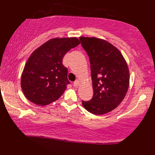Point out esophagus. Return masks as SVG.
I'll list each match as a JSON object with an SVG mask.
<instances>
[{
	"instance_id": "obj_1",
	"label": "esophagus",
	"mask_w": 155,
	"mask_h": 155,
	"mask_svg": "<svg viewBox=\"0 0 155 155\" xmlns=\"http://www.w3.org/2000/svg\"><path fill=\"white\" fill-rule=\"evenodd\" d=\"M73 86H75V87H77V86H78L80 85V81L78 80H75L74 82H73Z\"/></svg>"
}]
</instances>
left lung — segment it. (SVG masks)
<instances>
[{"instance_id": "obj_1", "label": "left lung", "mask_w": 155, "mask_h": 155, "mask_svg": "<svg viewBox=\"0 0 155 155\" xmlns=\"http://www.w3.org/2000/svg\"><path fill=\"white\" fill-rule=\"evenodd\" d=\"M81 45L89 57L93 96L82 101L91 114L103 115L123 101L128 91L129 71L120 51L109 42L95 37H80Z\"/></svg>"}]
</instances>
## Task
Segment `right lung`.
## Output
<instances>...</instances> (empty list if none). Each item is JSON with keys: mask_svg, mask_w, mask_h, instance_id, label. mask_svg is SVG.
<instances>
[{"mask_svg": "<svg viewBox=\"0 0 155 155\" xmlns=\"http://www.w3.org/2000/svg\"><path fill=\"white\" fill-rule=\"evenodd\" d=\"M80 43L76 37L54 38L32 53L21 78V89L30 101L43 106L60 98L70 84L62 59Z\"/></svg>", "mask_w": 155, "mask_h": 155, "instance_id": "right-lung-1", "label": "right lung"}]
</instances>
